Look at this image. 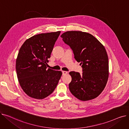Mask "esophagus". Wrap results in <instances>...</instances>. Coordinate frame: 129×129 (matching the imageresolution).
Listing matches in <instances>:
<instances>
[{
  "label": "esophagus",
  "instance_id": "esophagus-1",
  "mask_svg": "<svg viewBox=\"0 0 129 129\" xmlns=\"http://www.w3.org/2000/svg\"><path fill=\"white\" fill-rule=\"evenodd\" d=\"M67 74V72L66 71H62V75H65L66 74Z\"/></svg>",
  "mask_w": 129,
  "mask_h": 129
}]
</instances>
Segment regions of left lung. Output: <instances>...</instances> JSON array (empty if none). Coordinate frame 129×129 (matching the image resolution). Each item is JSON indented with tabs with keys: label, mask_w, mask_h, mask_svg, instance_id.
I'll list each match as a JSON object with an SVG mask.
<instances>
[{
	"label": "left lung",
	"mask_w": 129,
	"mask_h": 129,
	"mask_svg": "<svg viewBox=\"0 0 129 129\" xmlns=\"http://www.w3.org/2000/svg\"><path fill=\"white\" fill-rule=\"evenodd\" d=\"M70 46L74 58L80 62L83 73H69L71 92L77 99L87 101L97 97L104 90L109 77V62L104 45L90 34L71 31L60 36Z\"/></svg>",
	"instance_id": "8db88e82"
}]
</instances>
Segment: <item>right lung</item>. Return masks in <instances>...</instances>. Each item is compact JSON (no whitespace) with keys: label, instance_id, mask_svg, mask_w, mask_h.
I'll use <instances>...</instances> for the list:
<instances>
[{"label":"right lung","instance_id":"1","mask_svg":"<svg viewBox=\"0 0 129 129\" xmlns=\"http://www.w3.org/2000/svg\"><path fill=\"white\" fill-rule=\"evenodd\" d=\"M60 31L41 33L27 39L19 50L16 69L20 85L29 97L42 99L51 94L62 75L61 71L47 69Z\"/></svg>","mask_w":129,"mask_h":129}]
</instances>
